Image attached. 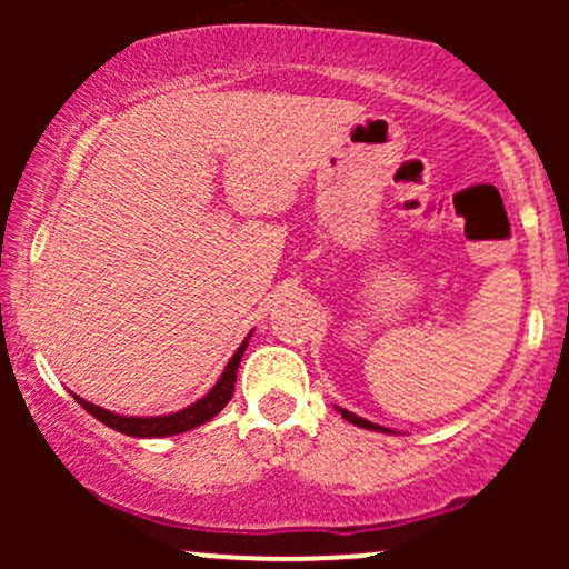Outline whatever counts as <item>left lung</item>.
Returning a JSON list of instances; mask_svg holds the SVG:
<instances>
[{"label": "left lung", "mask_w": 569, "mask_h": 569, "mask_svg": "<svg viewBox=\"0 0 569 569\" xmlns=\"http://www.w3.org/2000/svg\"><path fill=\"white\" fill-rule=\"evenodd\" d=\"M339 415L345 417V420L348 422H352V426H358V428H367V430H380V433H393V430L390 428H382V426H377V422H369V420H363V417H358V415H352V411H348V409H342V407H335Z\"/></svg>", "instance_id": "obj_1"}]
</instances>
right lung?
I'll return each instance as SVG.
<instances>
[{"label": "right lung", "mask_w": 569, "mask_h": 569, "mask_svg": "<svg viewBox=\"0 0 569 569\" xmlns=\"http://www.w3.org/2000/svg\"><path fill=\"white\" fill-rule=\"evenodd\" d=\"M248 339H251V335L243 339V345H240V348L234 350V356L227 361V367H224V371H221L217 385H213L206 396L198 398V401L189 403L187 409L173 411V415L128 417V415H117V411L98 407V403L84 401V398H80V396H74V398L84 411H90V415H93L96 420H101L103 426L120 430V433H126V436H136V439H162V436L187 433V430L206 426L208 420H213V417H217L219 411L227 407V401L232 398L234 380H238V367H240V358H243V352L248 348Z\"/></svg>", "instance_id": "obj_1"}]
</instances>
